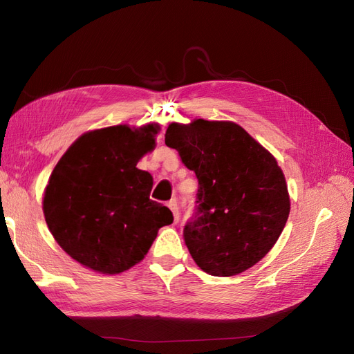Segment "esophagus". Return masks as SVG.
I'll return each mask as SVG.
<instances>
[{
	"instance_id": "esophagus-1",
	"label": "esophagus",
	"mask_w": 354,
	"mask_h": 354,
	"mask_svg": "<svg viewBox=\"0 0 354 354\" xmlns=\"http://www.w3.org/2000/svg\"><path fill=\"white\" fill-rule=\"evenodd\" d=\"M168 207L169 209L173 211V216H174V221L178 223L180 220V211H178V203H177V199H171L168 201Z\"/></svg>"
}]
</instances>
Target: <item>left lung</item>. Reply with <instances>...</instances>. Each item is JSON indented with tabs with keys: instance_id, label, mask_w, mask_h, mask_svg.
<instances>
[{
	"instance_id": "left-lung-1",
	"label": "left lung",
	"mask_w": 354,
	"mask_h": 354,
	"mask_svg": "<svg viewBox=\"0 0 354 354\" xmlns=\"http://www.w3.org/2000/svg\"><path fill=\"white\" fill-rule=\"evenodd\" d=\"M165 145L195 171L198 192L183 238L192 259L212 276L259 263L279 239L289 196L276 159L234 122L171 124Z\"/></svg>"
}]
</instances>
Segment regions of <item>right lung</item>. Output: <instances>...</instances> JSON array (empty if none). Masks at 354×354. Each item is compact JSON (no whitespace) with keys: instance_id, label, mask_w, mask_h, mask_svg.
Wrapping results in <instances>:
<instances>
[{"instance_id":"right-lung-1","label":"right lung","mask_w":354,"mask_h":354,"mask_svg":"<svg viewBox=\"0 0 354 354\" xmlns=\"http://www.w3.org/2000/svg\"><path fill=\"white\" fill-rule=\"evenodd\" d=\"M159 127H108L81 136L53 169L44 195L47 226L73 260L121 273L151 248L173 212L151 198L153 178L136 165Z\"/></svg>"}]
</instances>
